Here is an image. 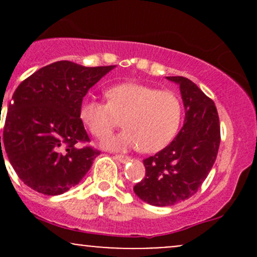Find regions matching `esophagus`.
Instances as JSON below:
<instances>
[{
	"instance_id": "1",
	"label": "esophagus",
	"mask_w": 257,
	"mask_h": 257,
	"mask_svg": "<svg viewBox=\"0 0 257 257\" xmlns=\"http://www.w3.org/2000/svg\"><path fill=\"white\" fill-rule=\"evenodd\" d=\"M113 157H114V159H117L118 162H124V161H126V159H128L126 156H123V155H114Z\"/></svg>"
}]
</instances>
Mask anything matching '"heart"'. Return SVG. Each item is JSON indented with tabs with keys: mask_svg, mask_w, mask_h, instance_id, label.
I'll list each match as a JSON object with an SVG mask.
<instances>
[{
	"mask_svg": "<svg viewBox=\"0 0 257 257\" xmlns=\"http://www.w3.org/2000/svg\"><path fill=\"white\" fill-rule=\"evenodd\" d=\"M107 102L88 99L79 116L96 138H105L123 124L125 129L107 138L102 145L111 150L141 147L155 153L173 141L181 123L182 106L174 91L159 90L151 85L126 82L106 90Z\"/></svg>",
	"mask_w": 257,
	"mask_h": 257,
	"instance_id": "b5f03b06",
	"label": "heart"
}]
</instances>
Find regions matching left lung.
<instances>
[{
  "mask_svg": "<svg viewBox=\"0 0 257 257\" xmlns=\"http://www.w3.org/2000/svg\"><path fill=\"white\" fill-rule=\"evenodd\" d=\"M167 78L180 85L184 125L169 145L144 159L145 178L134 186L139 198L156 206L192 197L213 168L220 146L219 114L213 100L188 78Z\"/></svg>",
  "mask_w": 257,
  "mask_h": 257,
  "instance_id": "8db88e82",
  "label": "left lung"
}]
</instances>
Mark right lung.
Masks as SVG:
<instances>
[{"instance_id":"right-lung-1","label":"right lung","mask_w":257,"mask_h":257,"mask_svg":"<svg viewBox=\"0 0 257 257\" xmlns=\"http://www.w3.org/2000/svg\"><path fill=\"white\" fill-rule=\"evenodd\" d=\"M114 67H85L61 60L37 70L14 91L6 116V151L19 179L32 190L58 196L90 169L99 150L79 146L89 137L79 118L82 100Z\"/></svg>"}]
</instances>
